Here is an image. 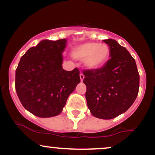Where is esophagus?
Here are the masks:
<instances>
[{
	"label": "esophagus",
	"mask_w": 155,
	"mask_h": 155,
	"mask_svg": "<svg viewBox=\"0 0 155 155\" xmlns=\"http://www.w3.org/2000/svg\"><path fill=\"white\" fill-rule=\"evenodd\" d=\"M80 79H81V81H82L84 79V74L82 73H80Z\"/></svg>",
	"instance_id": "34e87169"
}]
</instances>
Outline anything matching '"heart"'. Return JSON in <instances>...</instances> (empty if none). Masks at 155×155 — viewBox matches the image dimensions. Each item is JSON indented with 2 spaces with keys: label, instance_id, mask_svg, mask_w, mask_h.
Here are the masks:
<instances>
[{
  "label": "heart",
  "instance_id": "heart-1",
  "mask_svg": "<svg viewBox=\"0 0 155 155\" xmlns=\"http://www.w3.org/2000/svg\"><path fill=\"white\" fill-rule=\"evenodd\" d=\"M110 50L107 45L96 42H87L74 48L72 57L76 60H84V65L89 70L100 68L106 63Z\"/></svg>",
  "mask_w": 155,
  "mask_h": 155
}]
</instances>
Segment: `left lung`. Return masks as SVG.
Masks as SVG:
<instances>
[{"label": "left lung", "instance_id": "left-lung-1", "mask_svg": "<svg viewBox=\"0 0 155 155\" xmlns=\"http://www.w3.org/2000/svg\"><path fill=\"white\" fill-rule=\"evenodd\" d=\"M110 59L102 68L83 72L87 104L94 117L111 120L132 106L139 89V74L134 58L114 39L104 40Z\"/></svg>", "mask_w": 155, "mask_h": 155}]
</instances>
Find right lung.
<instances>
[{
  "instance_id": "add662e5",
  "label": "right lung",
  "mask_w": 155,
  "mask_h": 155,
  "mask_svg": "<svg viewBox=\"0 0 155 155\" xmlns=\"http://www.w3.org/2000/svg\"><path fill=\"white\" fill-rule=\"evenodd\" d=\"M67 39L42 40L21 58L15 88L21 104L35 116L48 118L63 111L68 96L80 83L78 68H63Z\"/></svg>"
}]
</instances>
